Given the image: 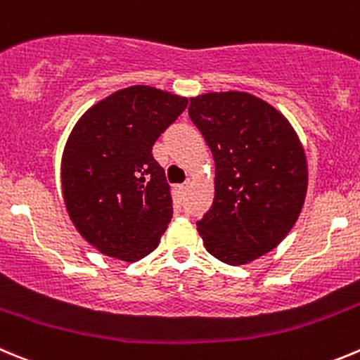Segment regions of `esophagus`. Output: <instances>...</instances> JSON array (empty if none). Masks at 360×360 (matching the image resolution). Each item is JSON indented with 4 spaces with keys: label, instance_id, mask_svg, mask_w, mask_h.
Returning <instances> with one entry per match:
<instances>
[{
    "label": "esophagus",
    "instance_id": "1",
    "mask_svg": "<svg viewBox=\"0 0 360 360\" xmlns=\"http://www.w3.org/2000/svg\"><path fill=\"white\" fill-rule=\"evenodd\" d=\"M188 184H190L188 181H186V183L179 184V186H177V191H179V193H184V191H186V188H188Z\"/></svg>",
    "mask_w": 360,
    "mask_h": 360
}]
</instances>
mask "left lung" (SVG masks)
<instances>
[{
    "label": "left lung",
    "mask_w": 360,
    "mask_h": 360,
    "mask_svg": "<svg viewBox=\"0 0 360 360\" xmlns=\"http://www.w3.org/2000/svg\"><path fill=\"white\" fill-rule=\"evenodd\" d=\"M188 115L214 160V199L197 231L221 263H250L288 236L304 206L300 140L286 117L245 92L191 97Z\"/></svg>",
    "instance_id": "8db88e82"
}]
</instances>
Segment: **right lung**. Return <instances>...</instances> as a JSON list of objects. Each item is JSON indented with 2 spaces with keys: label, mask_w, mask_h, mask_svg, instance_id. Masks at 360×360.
<instances>
[{
  "label": "right lung",
  "mask_w": 360,
  "mask_h": 360,
  "mask_svg": "<svg viewBox=\"0 0 360 360\" xmlns=\"http://www.w3.org/2000/svg\"><path fill=\"white\" fill-rule=\"evenodd\" d=\"M186 104L136 85L94 104L74 126L62 158L63 200L79 234L106 256L142 259L167 231L172 197L153 146Z\"/></svg>",
  "instance_id": "right-lung-1"
}]
</instances>
